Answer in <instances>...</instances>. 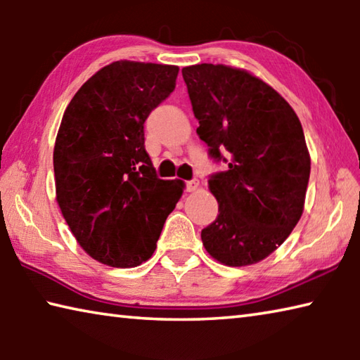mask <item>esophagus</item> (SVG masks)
I'll list each match as a JSON object with an SVG mask.
<instances>
[{
	"label": "esophagus",
	"instance_id": "esophagus-1",
	"mask_svg": "<svg viewBox=\"0 0 360 360\" xmlns=\"http://www.w3.org/2000/svg\"><path fill=\"white\" fill-rule=\"evenodd\" d=\"M186 187H187V192H195V191H198V187H200V181H198V179H192V181H188L187 184H186Z\"/></svg>",
	"mask_w": 360,
	"mask_h": 360
}]
</instances>
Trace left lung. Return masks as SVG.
Returning <instances> with one entry per match:
<instances>
[{"label": "left lung", "mask_w": 360, "mask_h": 360, "mask_svg": "<svg viewBox=\"0 0 360 360\" xmlns=\"http://www.w3.org/2000/svg\"><path fill=\"white\" fill-rule=\"evenodd\" d=\"M197 133L229 169L211 176L217 219L203 246L227 266L264 260L300 221L311 158L300 120L271 85L246 70L202 63L182 68Z\"/></svg>", "instance_id": "obj_1"}]
</instances>
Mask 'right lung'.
<instances>
[{
    "instance_id": "obj_1",
    "label": "right lung",
    "mask_w": 360,
    "mask_h": 360,
    "mask_svg": "<svg viewBox=\"0 0 360 360\" xmlns=\"http://www.w3.org/2000/svg\"><path fill=\"white\" fill-rule=\"evenodd\" d=\"M179 68L119 60L85 82L53 146L56 200L90 257L115 268L149 260L184 192L158 179L144 149V122L173 92Z\"/></svg>"
}]
</instances>
